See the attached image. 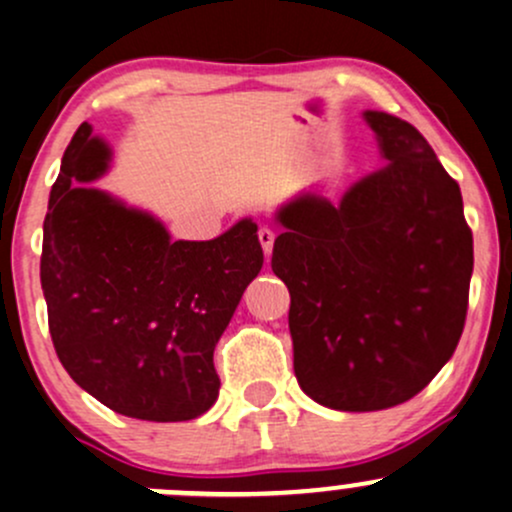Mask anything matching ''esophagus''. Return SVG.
I'll list each match as a JSON object with an SVG mask.
<instances>
[{"label":"esophagus","mask_w":512,"mask_h":512,"mask_svg":"<svg viewBox=\"0 0 512 512\" xmlns=\"http://www.w3.org/2000/svg\"><path fill=\"white\" fill-rule=\"evenodd\" d=\"M257 238H260V245H262V250H265V255L270 257L272 255V245H274V230L272 228H260L257 230Z\"/></svg>","instance_id":"esophagus-1"}]
</instances>
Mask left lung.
I'll list each match as a JSON object with an SVG mask.
<instances>
[{
  "mask_svg": "<svg viewBox=\"0 0 512 512\" xmlns=\"http://www.w3.org/2000/svg\"><path fill=\"white\" fill-rule=\"evenodd\" d=\"M363 120L385 166L338 203L304 191L274 215L294 373L341 412L387 410L432 383L464 331L473 272L461 188L427 139L387 112Z\"/></svg>",
  "mask_w": 512,
  "mask_h": 512,
  "instance_id": "left-lung-1",
  "label": "left lung"
}]
</instances>
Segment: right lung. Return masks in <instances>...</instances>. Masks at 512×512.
<instances>
[{"label": "right lung", "instance_id": "add662e5", "mask_svg": "<svg viewBox=\"0 0 512 512\" xmlns=\"http://www.w3.org/2000/svg\"><path fill=\"white\" fill-rule=\"evenodd\" d=\"M112 149L78 127L43 220L41 289L68 375L117 414L186 422L218 400L213 351L262 270L257 223L171 240L152 213L93 186Z\"/></svg>", "mask_w": 512, "mask_h": 512}]
</instances>
